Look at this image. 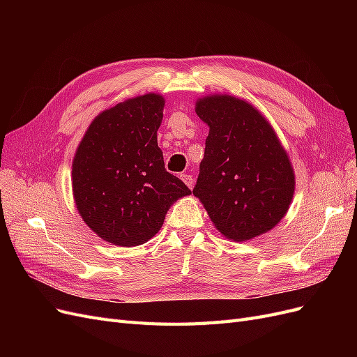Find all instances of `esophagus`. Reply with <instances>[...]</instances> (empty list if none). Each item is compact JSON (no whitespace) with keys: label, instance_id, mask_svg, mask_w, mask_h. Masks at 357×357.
Segmentation results:
<instances>
[{"label":"esophagus","instance_id":"esophagus-1","mask_svg":"<svg viewBox=\"0 0 357 357\" xmlns=\"http://www.w3.org/2000/svg\"><path fill=\"white\" fill-rule=\"evenodd\" d=\"M180 178L186 183V186H188L189 189L193 188V178H192V176H189V174H181Z\"/></svg>","mask_w":357,"mask_h":357}]
</instances>
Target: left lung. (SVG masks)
<instances>
[{"instance_id": "left-lung-1", "label": "left lung", "mask_w": 357, "mask_h": 357, "mask_svg": "<svg viewBox=\"0 0 357 357\" xmlns=\"http://www.w3.org/2000/svg\"><path fill=\"white\" fill-rule=\"evenodd\" d=\"M210 126L193 195L226 238L247 241L283 219L295 192L284 149L253 105L229 95L197 102Z\"/></svg>"}]
</instances>
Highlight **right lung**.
<instances>
[{"mask_svg": "<svg viewBox=\"0 0 357 357\" xmlns=\"http://www.w3.org/2000/svg\"><path fill=\"white\" fill-rule=\"evenodd\" d=\"M164 98L147 93L95 117L73 162L77 210L102 240L131 247L164 225L169 205L190 189L165 169L158 147Z\"/></svg>", "mask_w": 357, "mask_h": 357, "instance_id": "right-lung-1", "label": "right lung"}]
</instances>
